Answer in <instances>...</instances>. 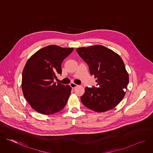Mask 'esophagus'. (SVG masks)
<instances>
[{
  "label": "esophagus",
  "instance_id": "obj_1",
  "mask_svg": "<svg viewBox=\"0 0 153 153\" xmlns=\"http://www.w3.org/2000/svg\"><path fill=\"white\" fill-rule=\"evenodd\" d=\"M70 86H71V87L72 88H76L77 86H78V85L77 84L74 83H70Z\"/></svg>",
  "mask_w": 153,
  "mask_h": 153
}]
</instances>
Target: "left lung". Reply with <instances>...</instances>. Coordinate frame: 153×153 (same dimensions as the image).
<instances>
[{
	"label": "left lung",
	"instance_id": "left-lung-1",
	"mask_svg": "<svg viewBox=\"0 0 153 153\" xmlns=\"http://www.w3.org/2000/svg\"><path fill=\"white\" fill-rule=\"evenodd\" d=\"M88 65L91 75L97 78L96 86L85 87L82 103L96 112H105L116 106L123 99L129 82L125 64L117 53L102 45L76 50Z\"/></svg>",
	"mask_w": 153,
	"mask_h": 153
}]
</instances>
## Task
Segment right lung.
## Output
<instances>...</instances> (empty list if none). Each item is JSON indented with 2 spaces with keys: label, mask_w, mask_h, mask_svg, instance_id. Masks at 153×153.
<instances>
[{
  "label": "right lung",
  "mask_w": 153,
  "mask_h": 153,
  "mask_svg": "<svg viewBox=\"0 0 153 153\" xmlns=\"http://www.w3.org/2000/svg\"><path fill=\"white\" fill-rule=\"evenodd\" d=\"M73 51V48L49 45L37 51L26 63L22 88L27 102L37 112L53 114L67 104L71 87L56 83L54 80L62 74V63Z\"/></svg>",
  "instance_id": "obj_1"
}]
</instances>
